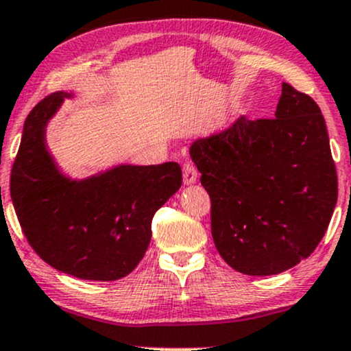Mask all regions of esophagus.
I'll use <instances>...</instances> for the list:
<instances>
[{
  "label": "esophagus",
  "mask_w": 351,
  "mask_h": 351,
  "mask_svg": "<svg viewBox=\"0 0 351 351\" xmlns=\"http://www.w3.org/2000/svg\"><path fill=\"white\" fill-rule=\"evenodd\" d=\"M182 174H184V184H185V185L195 184L197 179H199V172H197L195 166H193L192 162H189V160L184 164Z\"/></svg>",
  "instance_id": "obj_1"
}]
</instances>
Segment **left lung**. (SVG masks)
I'll list each match as a JSON object with an SVG mask.
<instances>
[{
	"mask_svg": "<svg viewBox=\"0 0 351 351\" xmlns=\"http://www.w3.org/2000/svg\"><path fill=\"white\" fill-rule=\"evenodd\" d=\"M212 200V237L234 271L279 274L311 256L337 204V171L319 105L282 84L274 118L240 117L191 144Z\"/></svg>",
	"mask_w": 351,
	"mask_h": 351,
	"instance_id": "1",
	"label": "left lung"
}]
</instances>
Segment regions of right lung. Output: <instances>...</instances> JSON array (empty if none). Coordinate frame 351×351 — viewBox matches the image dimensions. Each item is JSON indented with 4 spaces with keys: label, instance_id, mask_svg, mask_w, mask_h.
Instances as JSON below:
<instances>
[{
    "label": "right lung",
    "instance_id": "1",
    "mask_svg": "<svg viewBox=\"0 0 351 351\" xmlns=\"http://www.w3.org/2000/svg\"><path fill=\"white\" fill-rule=\"evenodd\" d=\"M57 92L27 114L11 171V200L32 250L60 273L117 281L138 266L152 217L182 185L177 162L117 164L85 179L60 171L47 146L49 121L65 98Z\"/></svg>",
    "mask_w": 351,
    "mask_h": 351
}]
</instances>
